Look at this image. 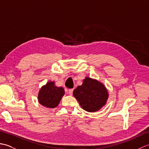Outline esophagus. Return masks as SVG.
Returning <instances> with one entry per match:
<instances>
[{
  "label": "esophagus",
  "instance_id": "obj_1",
  "mask_svg": "<svg viewBox=\"0 0 149 149\" xmlns=\"http://www.w3.org/2000/svg\"><path fill=\"white\" fill-rule=\"evenodd\" d=\"M73 91H74V90H73V89H70V90H68V94L70 95H72V93H73Z\"/></svg>",
  "mask_w": 149,
  "mask_h": 149
}]
</instances>
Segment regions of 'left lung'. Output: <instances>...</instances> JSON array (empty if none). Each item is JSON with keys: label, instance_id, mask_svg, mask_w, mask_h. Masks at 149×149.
Segmentation results:
<instances>
[{"label": "left lung", "instance_id": "8db88e82", "mask_svg": "<svg viewBox=\"0 0 149 149\" xmlns=\"http://www.w3.org/2000/svg\"><path fill=\"white\" fill-rule=\"evenodd\" d=\"M82 108L88 112H95L106 105L109 93L100 81L86 77L83 84L73 92Z\"/></svg>", "mask_w": 149, "mask_h": 149}]
</instances>
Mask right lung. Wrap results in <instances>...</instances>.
I'll return each instance as SVG.
<instances>
[{
	"mask_svg": "<svg viewBox=\"0 0 149 149\" xmlns=\"http://www.w3.org/2000/svg\"><path fill=\"white\" fill-rule=\"evenodd\" d=\"M65 90L62 87H58L54 81H49L40 88L38 100L39 103L47 108H55L58 106Z\"/></svg>",
	"mask_w": 149,
	"mask_h": 149,
	"instance_id": "right-lung-1",
	"label": "right lung"
}]
</instances>
